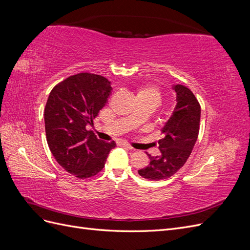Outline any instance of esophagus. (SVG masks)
<instances>
[{
    "mask_svg": "<svg viewBox=\"0 0 250 250\" xmlns=\"http://www.w3.org/2000/svg\"><path fill=\"white\" fill-rule=\"evenodd\" d=\"M123 147L126 148V149H128V150H132V147L128 145V144H123Z\"/></svg>",
    "mask_w": 250,
    "mask_h": 250,
    "instance_id": "esophagus-1",
    "label": "esophagus"
}]
</instances>
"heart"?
<instances>
[{
  "instance_id": "heart-1",
  "label": "heart",
  "mask_w": 250,
  "mask_h": 250,
  "mask_svg": "<svg viewBox=\"0 0 250 250\" xmlns=\"http://www.w3.org/2000/svg\"><path fill=\"white\" fill-rule=\"evenodd\" d=\"M137 98L138 99H144V100H149L158 105L161 103L162 99V95L160 89L155 86H143L139 88L138 93H137Z\"/></svg>"
}]
</instances>
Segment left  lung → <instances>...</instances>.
<instances>
[{
    "mask_svg": "<svg viewBox=\"0 0 250 250\" xmlns=\"http://www.w3.org/2000/svg\"><path fill=\"white\" fill-rule=\"evenodd\" d=\"M176 93L175 107L162 132L165 138L158 141L161 153L151 156L146 168L139 174L149 180H162L174 175L186 164L197 141L200 123V105L190 89L181 84L172 86Z\"/></svg>",
    "mask_w": 250,
    "mask_h": 250,
    "instance_id": "obj_1",
    "label": "left lung"
}]
</instances>
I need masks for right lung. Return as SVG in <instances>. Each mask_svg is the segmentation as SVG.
<instances>
[{
  "label": "right lung",
  "instance_id": "1",
  "mask_svg": "<svg viewBox=\"0 0 250 250\" xmlns=\"http://www.w3.org/2000/svg\"><path fill=\"white\" fill-rule=\"evenodd\" d=\"M112 87L100 75L80 73L54 86L44 108V127L49 148L57 163L78 178L99 173L115 142L97 139L86 125L107 103Z\"/></svg>",
  "mask_w": 250,
  "mask_h": 250
}]
</instances>
